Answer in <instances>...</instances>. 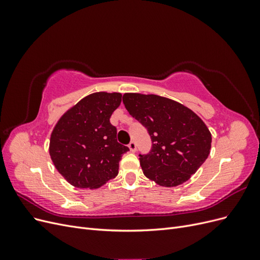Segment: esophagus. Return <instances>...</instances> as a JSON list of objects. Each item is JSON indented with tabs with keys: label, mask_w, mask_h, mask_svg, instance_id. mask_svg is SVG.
Returning a JSON list of instances; mask_svg holds the SVG:
<instances>
[{
	"label": "esophagus",
	"mask_w": 260,
	"mask_h": 260,
	"mask_svg": "<svg viewBox=\"0 0 260 260\" xmlns=\"http://www.w3.org/2000/svg\"><path fill=\"white\" fill-rule=\"evenodd\" d=\"M129 148H130V151L132 152V153H135L136 151H137V144H136V142L135 141H131V142L129 143Z\"/></svg>",
	"instance_id": "esophagus-1"
}]
</instances>
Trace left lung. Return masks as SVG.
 <instances>
[{
	"instance_id": "left-lung-1",
	"label": "left lung",
	"mask_w": 260,
	"mask_h": 260,
	"mask_svg": "<svg viewBox=\"0 0 260 260\" xmlns=\"http://www.w3.org/2000/svg\"><path fill=\"white\" fill-rule=\"evenodd\" d=\"M122 102L152 139L151 152L140 155L146 178L160 186H178L207 159L211 133L190 108L155 94L124 93Z\"/></svg>"
}]
</instances>
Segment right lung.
Listing matches in <instances>:
<instances>
[{
	"instance_id": "1",
	"label": "right lung",
	"mask_w": 260,
	"mask_h": 260,
	"mask_svg": "<svg viewBox=\"0 0 260 260\" xmlns=\"http://www.w3.org/2000/svg\"><path fill=\"white\" fill-rule=\"evenodd\" d=\"M120 103L121 93H92L55 124L49 152L68 183L93 190L118 175L119 160L129 148L117 142V129L109 118Z\"/></svg>"
}]
</instances>
